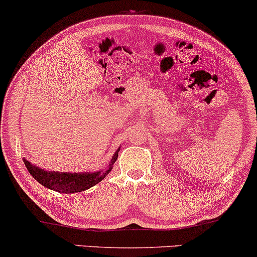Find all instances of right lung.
<instances>
[{
  "instance_id": "obj_1",
  "label": "right lung",
  "mask_w": 257,
  "mask_h": 257,
  "mask_svg": "<svg viewBox=\"0 0 257 257\" xmlns=\"http://www.w3.org/2000/svg\"><path fill=\"white\" fill-rule=\"evenodd\" d=\"M118 151H120V149H117L116 152L114 153L112 160H110L108 166L105 170L97 172H84V173H66V172L55 171L49 172L37 167L36 165H32L25 158L23 159V162H24L26 168H28L29 173L46 188L60 191V193L63 194H71L84 191L100 182L112 171L113 164L117 159Z\"/></svg>"
}]
</instances>
